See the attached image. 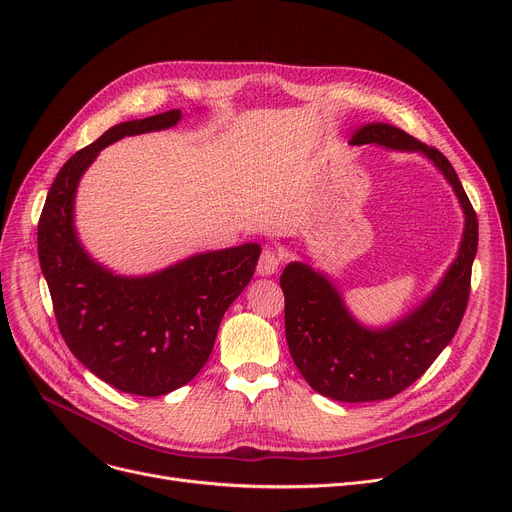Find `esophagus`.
Returning a JSON list of instances; mask_svg holds the SVG:
<instances>
[{
    "mask_svg": "<svg viewBox=\"0 0 512 512\" xmlns=\"http://www.w3.org/2000/svg\"><path fill=\"white\" fill-rule=\"evenodd\" d=\"M284 261V255L280 251H274V249H265L259 257V263H257V272L261 276H272L280 270V265Z\"/></svg>",
    "mask_w": 512,
    "mask_h": 512,
    "instance_id": "1",
    "label": "esophagus"
}]
</instances>
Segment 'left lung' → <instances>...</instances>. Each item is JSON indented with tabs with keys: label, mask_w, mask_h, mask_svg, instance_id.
<instances>
[{
	"label": "left lung",
	"mask_w": 512,
	"mask_h": 512,
	"mask_svg": "<svg viewBox=\"0 0 512 512\" xmlns=\"http://www.w3.org/2000/svg\"><path fill=\"white\" fill-rule=\"evenodd\" d=\"M351 145L421 153L444 174L465 213L456 259L429 297L386 328H367L346 309L334 282L303 261L284 267L286 342L307 384L340 402L386 400L409 388L448 346L461 326L477 253V215L450 161L392 124L371 122Z\"/></svg>",
	"instance_id": "8db88e82"
}]
</instances>
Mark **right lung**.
Segmentation results:
<instances>
[{
    "mask_svg": "<svg viewBox=\"0 0 512 512\" xmlns=\"http://www.w3.org/2000/svg\"><path fill=\"white\" fill-rule=\"evenodd\" d=\"M180 118V110H170L122 122L76 151L53 180L37 228L41 272L72 355L99 380L137 396L168 394L195 378L261 255L257 242H247L130 278L107 270L80 245L74 197L99 151L132 134L172 128Z\"/></svg>",
    "mask_w": 512,
    "mask_h": 512,
    "instance_id": "1",
    "label": "right lung"
}]
</instances>
